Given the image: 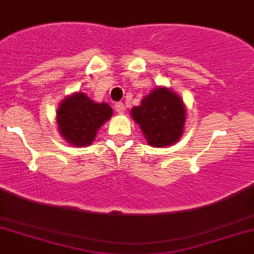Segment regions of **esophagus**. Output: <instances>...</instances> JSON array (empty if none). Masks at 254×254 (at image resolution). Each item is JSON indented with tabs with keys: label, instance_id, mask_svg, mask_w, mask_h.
<instances>
[{
	"label": "esophagus",
	"instance_id": "esophagus-1",
	"mask_svg": "<svg viewBox=\"0 0 254 254\" xmlns=\"http://www.w3.org/2000/svg\"><path fill=\"white\" fill-rule=\"evenodd\" d=\"M115 109H116L117 113H124L125 112V106H124L123 103H116L115 104Z\"/></svg>",
	"mask_w": 254,
	"mask_h": 254
}]
</instances>
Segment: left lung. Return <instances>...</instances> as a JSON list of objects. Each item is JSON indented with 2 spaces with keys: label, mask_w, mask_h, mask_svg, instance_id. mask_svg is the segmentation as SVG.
<instances>
[{
  "label": "left lung",
  "mask_w": 254,
  "mask_h": 254,
  "mask_svg": "<svg viewBox=\"0 0 254 254\" xmlns=\"http://www.w3.org/2000/svg\"><path fill=\"white\" fill-rule=\"evenodd\" d=\"M131 116L139 124L148 145L170 146L184 130L185 107L179 95L168 88L158 87L131 109Z\"/></svg>",
  "instance_id": "1"
}]
</instances>
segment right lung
Returning a JSON list of instances; mask_svg holds the SVG:
<instances>
[{
    "label": "right lung",
    "mask_w": 254,
    "mask_h": 254,
    "mask_svg": "<svg viewBox=\"0 0 254 254\" xmlns=\"http://www.w3.org/2000/svg\"><path fill=\"white\" fill-rule=\"evenodd\" d=\"M112 116L107 103H95L84 94H74L57 109L59 130L69 143L87 146L94 141L96 131Z\"/></svg>",
    "instance_id": "obj_1"
}]
</instances>
